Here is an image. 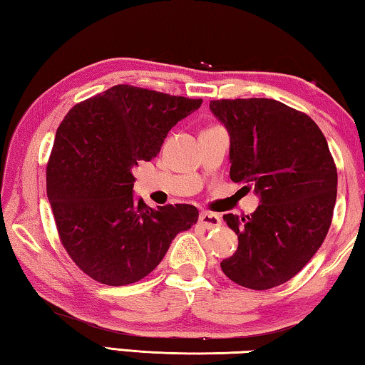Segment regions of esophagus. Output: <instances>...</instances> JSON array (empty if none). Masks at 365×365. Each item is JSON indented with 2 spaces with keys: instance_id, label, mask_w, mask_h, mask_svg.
<instances>
[{
  "instance_id": "obj_1",
  "label": "esophagus",
  "mask_w": 365,
  "mask_h": 365,
  "mask_svg": "<svg viewBox=\"0 0 365 365\" xmlns=\"http://www.w3.org/2000/svg\"><path fill=\"white\" fill-rule=\"evenodd\" d=\"M200 224L206 228H215L222 224V220L217 214L214 212H201L200 214Z\"/></svg>"
}]
</instances>
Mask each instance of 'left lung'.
Masks as SVG:
<instances>
[{
  "label": "left lung",
  "mask_w": 365,
  "mask_h": 365,
  "mask_svg": "<svg viewBox=\"0 0 365 365\" xmlns=\"http://www.w3.org/2000/svg\"><path fill=\"white\" fill-rule=\"evenodd\" d=\"M209 108L230 133V178L261 197L251 215H224L238 248L220 267L246 288L279 287L311 261L331 225L338 174L329 143L311 117L280 101L238 98Z\"/></svg>",
  "instance_id": "1"
}]
</instances>
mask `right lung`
Returning <instances> with one entry per match:
<instances>
[{
  "mask_svg": "<svg viewBox=\"0 0 365 365\" xmlns=\"http://www.w3.org/2000/svg\"><path fill=\"white\" fill-rule=\"evenodd\" d=\"M202 100L115 85L73 106L58 127L46 193L59 240L77 267L109 287L130 285L158 267L197 209H151L133 200L138 160H151L178 120Z\"/></svg>",
  "mask_w": 365,
  "mask_h": 365,
  "instance_id": "right-lung-1",
  "label": "right lung"
}]
</instances>
